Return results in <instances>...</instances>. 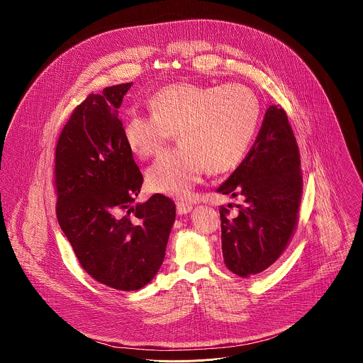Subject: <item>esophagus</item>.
Masks as SVG:
<instances>
[{"label": "esophagus", "mask_w": 363, "mask_h": 363, "mask_svg": "<svg viewBox=\"0 0 363 363\" xmlns=\"http://www.w3.org/2000/svg\"><path fill=\"white\" fill-rule=\"evenodd\" d=\"M176 209H177V213H179V215H184V213H189V212L193 209V206H191L190 203L179 201V203L176 204Z\"/></svg>", "instance_id": "esophagus-1"}]
</instances>
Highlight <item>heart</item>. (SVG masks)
I'll use <instances>...</instances> for the list:
<instances>
[{
	"instance_id": "obj_1",
	"label": "heart",
	"mask_w": 363,
	"mask_h": 363,
	"mask_svg": "<svg viewBox=\"0 0 363 363\" xmlns=\"http://www.w3.org/2000/svg\"><path fill=\"white\" fill-rule=\"evenodd\" d=\"M148 104L152 114L127 116L123 137L134 155L145 159L176 131L180 147L157 156L147 170V184L177 199L190 194L206 169L213 174L235 169L259 127V99L240 84H173L156 91Z\"/></svg>"
}]
</instances>
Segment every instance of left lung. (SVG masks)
I'll use <instances>...</instances> for the list:
<instances>
[{
  "instance_id": "obj_1",
  "label": "left lung",
  "mask_w": 363,
  "mask_h": 363,
  "mask_svg": "<svg viewBox=\"0 0 363 363\" xmlns=\"http://www.w3.org/2000/svg\"><path fill=\"white\" fill-rule=\"evenodd\" d=\"M302 186L296 138L285 110L272 104L252 150L216 190L243 201L235 216L219 211L223 261L233 274H259L282 255L296 228Z\"/></svg>"
}]
</instances>
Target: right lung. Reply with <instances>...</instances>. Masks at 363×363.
I'll return each instance as SVG.
<instances>
[{"instance_id":"add662e5","label":"right lung","mask_w":363,"mask_h":363,"mask_svg":"<svg viewBox=\"0 0 363 363\" xmlns=\"http://www.w3.org/2000/svg\"><path fill=\"white\" fill-rule=\"evenodd\" d=\"M133 82L91 94L55 148L57 219L82 268L98 282L137 291L166 252L176 206L162 194L135 203L144 177L123 137L118 107Z\"/></svg>"}]
</instances>
